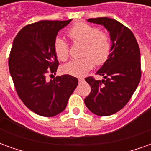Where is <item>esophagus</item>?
Returning a JSON list of instances; mask_svg holds the SVG:
<instances>
[{
    "label": "esophagus",
    "instance_id": "obj_1",
    "mask_svg": "<svg viewBox=\"0 0 151 151\" xmlns=\"http://www.w3.org/2000/svg\"><path fill=\"white\" fill-rule=\"evenodd\" d=\"M78 81L79 82H83V81H84V78H78Z\"/></svg>",
    "mask_w": 151,
    "mask_h": 151
}]
</instances>
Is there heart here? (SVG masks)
<instances>
[{
    "mask_svg": "<svg viewBox=\"0 0 151 151\" xmlns=\"http://www.w3.org/2000/svg\"><path fill=\"white\" fill-rule=\"evenodd\" d=\"M69 37L73 42L85 43L83 56L81 59H74L63 67V71L68 74L77 77L84 76L94 66V60L97 64L104 63L111 51V38L100 29L86 23H78L68 31ZM54 50L56 57L61 61H65L69 56L68 43L60 38L54 43Z\"/></svg>",
    "mask_w": 151,
    "mask_h": 151,
    "instance_id": "heart-1",
    "label": "heart"
}]
</instances>
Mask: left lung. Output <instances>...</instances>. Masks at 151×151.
Returning <instances> with one entry per match:
<instances>
[{
    "instance_id": "obj_1",
    "label": "left lung",
    "mask_w": 151,
    "mask_h": 151,
    "mask_svg": "<svg viewBox=\"0 0 151 151\" xmlns=\"http://www.w3.org/2000/svg\"><path fill=\"white\" fill-rule=\"evenodd\" d=\"M87 21L103 25L109 31L112 47L108 60L96 73L104 79L85 78L91 91L84 102L91 112L108 116L127 104L139 84L140 48L133 32L113 18L103 17Z\"/></svg>"
}]
</instances>
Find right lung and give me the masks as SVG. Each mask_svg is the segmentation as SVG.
<instances>
[{
  "instance_id": "1",
  "label": "right lung",
  "mask_w": 151,
  "mask_h": 151,
  "mask_svg": "<svg viewBox=\"0 0 151 151\" xmlns=\"http://www.w3.org/2000/svg\"><path fill=\"white\" fill-rule=\"evenodd\" d=\"M70 22L45 20L27 25L13 42L9 69L16 91L30 110L42 116L64 111L78 83L69 74L46 80L47 74H55L59 65L54 50L57 33Z\"/></svg>"
}]
</instances>
